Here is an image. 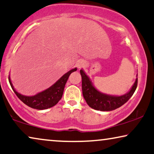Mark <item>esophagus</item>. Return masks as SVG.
<instances>
[{
	"instance_id": "1",
	"label": "esophagus",
	"mask_w": 154,
	"mask_h": 154,
	"mask_svg": "<svg viewBox=\"0 0 154 154\" xmlns=\"http://www.w3.org/2000/svg\"><path fill=\"white\" fill-rule=\"evenodd\" d=\"M84 65H85V62L83 60H80L78 61L76 63V66L78 67V69H81Z\"/></svg>"
}]
</instances>
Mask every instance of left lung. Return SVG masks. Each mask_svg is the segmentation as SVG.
Listing matches in <instances>:
<instances>
[{"mask_svg": "<svg viewBox=\"0 0 154 154\" xmlns=\"http://www.w3.org/2000/svg\"><path fill=\"white\" fill-rule=\"evenodd\" d=\"M80 73L82 77V90L84 99L90 108L97 110L110 111L119 108L128 101L137 88V78L131 90L122 96L106 94L99 92L94 88L83 69H81Z\"/></svg>", "mask_w": 154, "mask_h": 154, "instance_id": "obj_1", "label": "left lung"}]
</instances>
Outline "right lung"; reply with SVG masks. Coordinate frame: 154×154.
Masks as SVG:
<instances>
[{
  "label": "right lung",
  "instance_id": "obj_1",
  "mask_svg": "<svg viewBox=\"0 0 154 154\" xmlns=\"http://www.w3.org/2000/svg\"><path fill=\"white\" fill-rule=\"evenodd\" d=\"M76 70L77 68H74L69 71L50 88L41 92L37 93L34 96H25L18 92L13 86L10 76H9V82L14 92L23 103L32 108L37 109V110H45L54 106L58 103L63 94L64 86L69 76L71 73Z\"/></svg>",
  "mask_w": 154,
  "mask_h": 154
}]
</instances>
